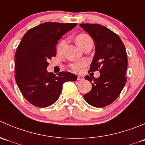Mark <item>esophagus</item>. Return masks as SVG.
<instances>
[{
	"label": "esophagus",
	"mask_w": 145,
	"mask_h": 145,
	"mask_svg": "<svg viewBox=\"0 0 145 145\" xmlns=\"http://www.w3.org/2000/svg\"><path fill=\"white\" fill-rule=\"evenodd\" d=\"M83 79H84L83 76H77V80H78V81H83Z\"/></svg>",
	"instance_id": "34e87169"
}]
</instances>
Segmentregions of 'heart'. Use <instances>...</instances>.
I'll list each match as a JSON object with an SVG mask.
<instances>
[{
	"mask_svg": "<svg viewBox=\"0 0 145 145\" xmlns=\"http://www.w3.org/2000/svg\"><path fill=\"white\" fill-rule=\"evenodd\" d=\"M90 41H93L92 40V39L87 34H79L76 37V43L77 44L79 45L81 48H83L84 47V45L88 43ZM66 43L65 40H61L60 43H59L57 45V52H61L63 50V48ZM86 66V62H84V61H77V62H73V63H71L69 65V68L71 69V70L72 71L75 73H79L81 72L82 69L84 67Z\"/></svg>",
	"mask_w": 145,
	"mask_h": 145,
	"instance_id": "heart-1",
	"label": "heart"
}]
</instances>
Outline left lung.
<instances>
[{
    "instance_id": "obj_1",
    "label": "left lung",
    "mask_w": 145,
    "mask_h": 145,
    "mask_svg": "<svg viewBox=\"0 0 145 145\" xmlns=\"http://www.w3.org/2000/svg\"><path fill=\"white\" fill-rule=\"evenodd\" d=\"M80 26L93 38L95 45V53L89 71L100 72L99 78L85 77L93 86L84 95V99L95 107H104L117 99L126 83V50L119 36L106 27L97 24Z\"/></svg>"
}]
</instances>
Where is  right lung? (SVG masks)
Here are the masks:
<instances>
[{"label":"right lung","mask_w":145,"mask_h":145,"mask_svg":"<svg viewBox=\"0 0 145 145\" xmlns=\"http://www.w3.org/2000/svg\"><path fill=\"white\" fill-rule=\"evenodd\" d=\"M76 23L45 22L29 29L14 55L15 81L24 98L37 107H47L59 98L64 83L76 81L67 71L55 76L47 71L48 61L56 56L58 40Z\"/></svg>","instance_id":"right-lung-1"}]
</instances>
